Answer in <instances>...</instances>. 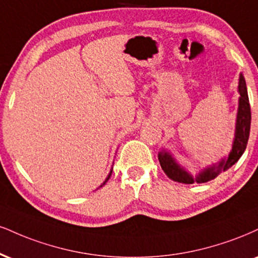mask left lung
Here are the masks:
<instances>
[{"label":"left lung","instance_id":"obj_1","mask_svg":"<svg viewBox=\"0 0 258 258\" xmlns=\"http://www.w3.org/2000/svg\"><path fill=\"white\" fill-rule=\"evenodd\" d=\"M238 92L240 95V97H239L237 123H235V133L233 144H232V150L229 153L228 157H225L220 162L207 167V168H204L194 178L184 167L178 164V162H176L172 155L167 153L166 150H162L159 153V161L163 172L166 173V175L169 179L181 182V184H194V182L201 184V182H207L209 180L215 179L220 173L225 172V170L231 168L234 163L238 162V160L240 159V156L244 154L245 149H246L251 125V109L249 103V96H247L246 83H245L243 74H240V77H239Z\"/></svg>","mask_w":258,"mask_h":258}]
</instances>
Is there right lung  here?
I'll use <instances>...</instances> for the list:
<instances>
[{
	"label": "right lung",
	"instance_id": "obj_1",
	"mask_svg": "<svg viewBox=\"0 0 258 258\" xmlns=\"http://www.w3.org/2000/svg\"><path fill=\"white\" fill-rule=\"evenodd\" d=\"M110 175H111V170H110V173H109V174H108V176H107V179H105V180H104V182H103V184H102L101 186H99V187H102V186H103V185L105 184V182H107V181H108V180H109V178H110Z\"/></svg>",
	"mask_w": 258,
	"mask_h": 258
}]
</instances>
